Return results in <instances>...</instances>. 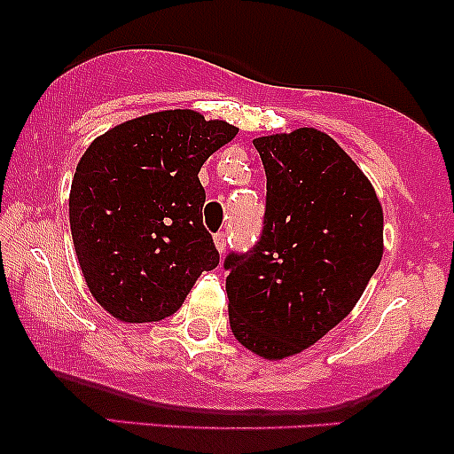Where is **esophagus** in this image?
<instances>
[{
    "instance_id": "obj_1",
    "label": "esophagus",
    "mask_w": 454,
    "mask_h": 454,
    "mask_svg": "<svg viewBox=\"0 0 454 454\" xmlns=\"http://www.w3.org/2000/svg\"><path fill=\"white\" fill-rule=\"evenodd\" d=\"M213 243H215V249H217V252H220V254L226 252V245H228V241H226V234H223V232L215 234V237H213Z\"/></svg>"
}]
</instances>
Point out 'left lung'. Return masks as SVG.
<instances>
[{"mask_svg": "<svg viewBox=\"0 0 454 454\" xmlns=\"http://www.w3.org/2000/svg\"><path fill=\"white\" fill-rule=\"evenodd\" d=\"M267 173L264 231L223 262L228 317L267 361L311 348L354 309L384 254L372 181L328 134L296 128L254 138Z\"/></svg>", "mask_w": 454, "mask_h": 454, "instance_id": "obj_1", "label": "left lung"}]
</instances>
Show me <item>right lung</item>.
Instances as JSON below:
<instances>
[{
	"label": "right lung",
	"instance_id": "add662e5",
	"mask_svg": "<svg viewBox=\"0 0 454 454\" xmlns=\"http://www.w3.org/2000/svg\"><path fill=\"white\" fill-rule=\"evenodd\" d=\"M237 132L192 108L149 113L100 134L78 160L72 241L91 296L113 317L164 320L220 264L198 173Z\"/></svg>",
	"mask_w": 454,
	"mask_h": 454
}]
</instances>
